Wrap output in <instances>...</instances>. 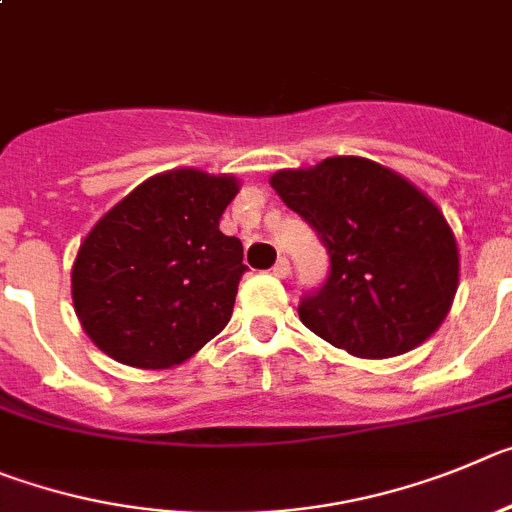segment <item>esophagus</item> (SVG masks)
Returning a JSON list of instances; mask_svg holds the SVG:
<instances>
[{
	"label": "esophagus",
	"instance_id": "34e87169",
	"mask_svg": "<svg viewBox=\"0 0 512 512\" xmlns=\"http://www.w3.org/2000/svg\"><path fill=\"white\" fill-rule=\"evenodd\" d=\"M288 273H290V262L285 260V257H280V260L273 265V275L275 278H288Z\"/></svg>",
	"mask_w": 512,
	"mask_h": 512
}]
</instances>
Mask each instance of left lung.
Instances as JSON below:
<instances>
[{"label":"left lung","instance_id":"8db88e82","mask_svg":"<svg viewBox=\"0 0 512 512\" xmlns=\"http://www.w3.org/2000/svg\"><path fill=\"white\" fill-rule=\"evenodd\" d=\"M270 186L329 250V280L298 306L313 334L354 357L388 359L439 329L457 296L459 250L421 188L357 155L278 170Z\"/></svg>","mask_w":512,"mask_h":512}]
</instances>
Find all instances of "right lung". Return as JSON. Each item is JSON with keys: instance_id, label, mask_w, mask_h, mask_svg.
<instances>
[{"instance_id": "add662e5", "label": "right lung", "mask_w": 512, "mask_h": 512, "mask_svg": "<svg viewBox=\"0 0 512 512\" xmlns=\"http://www.w3.org/2000/svg\"><path fill=\"white\" fill-rule=\"evenodd\" d=\"M239 193L229 173L165 170L89 229L71 267L86 336L137 370H170L232 319L242 242L219 229Z\"/></svg>"}]
</instances>
